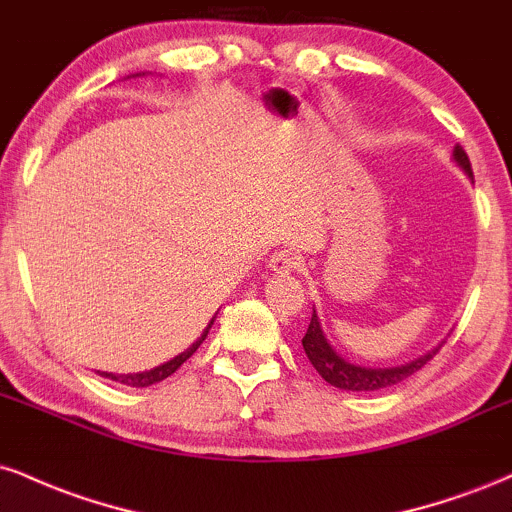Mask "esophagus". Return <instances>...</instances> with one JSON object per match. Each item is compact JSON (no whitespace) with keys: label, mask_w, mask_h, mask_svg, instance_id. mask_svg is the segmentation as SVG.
<instances>
[{"label":"esophagus","mask_w":512,"mask_h":512,"mask_svg":"<svg viewBox=\"0 0 512 512\" xmlns=\"http://www.w3.org/2000/svg\"><path fill=\"white\" fill-rule=\"evenodd\" d=\"M269 267H272L274 274H291L293 269L301 267V260L298 255H293L291 250H276L272 257H269Z\"/></svg>","instance_id":"34e87169"}]
</instances>
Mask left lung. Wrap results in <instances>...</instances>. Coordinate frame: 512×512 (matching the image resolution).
I'll list each match as a JSON object with an SVG mask.
<instances>
[{
  "mask_svg": "<svg viewBox=\"0 0 512 512\" xmlns=\"http://www.w3.org/2000/svg\"><path fill=\"white\" fill-rule=\"evenodd\" d=\"M452 158H455L457 166L464 170V175L474 178L472 163H469V158H467V154H464L462 146H455ZM440 346H436V349L428 351V354H424V356L414 358V361L404 363V366H395V368L356 366V363L346 361V358L330 344V339L325 337V332H322V325H320V317H317L315 308H313V317H310L308 332H305V337H303L305 356L310 358V363H313V368L317 370V373H320L330 385L339 387V390H349V392H375V390H385V387L402 383V380H407L409 375H414L416 370L424 368L426 363L438 354Z\"/></svg>",
  "mask_w": 512,
  "mask_h": 512,
  "instance_id": "left-lung-1",
  "label": "left lung"
}]
</instances>
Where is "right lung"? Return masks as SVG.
Returning <instances> with one entry per match:
<instances>
[{
    "label": "right lung",
    "instance_id": "obj_1",
    "mask_svg": "<svg viewBox=\"0 0 512 512\" xmlns=\"http://www.w3.org/2000/svg\"><path fill=\"white\" fill-rule=\"evenodd\" d=\"M211 325H214V317H211V322L207 325V330L202 332V337H199L197 342L190 346V349L182 351V354H178L175 358H170V361L163 363V366H156L154 370H144V373H127V375H125V373H120V375H117V373H105V370H98V373H101L103 378H110V380H115V383L129 385V387H149V385L161 383V380H166L168 375H173L175 370H178V368L182 366V363L187 361V358L195 354V351L199 349V344H202L204 339H207Z\"/></svg>",
    "mask_w": 512,
    "mask_h": 512
}]
</instances>
